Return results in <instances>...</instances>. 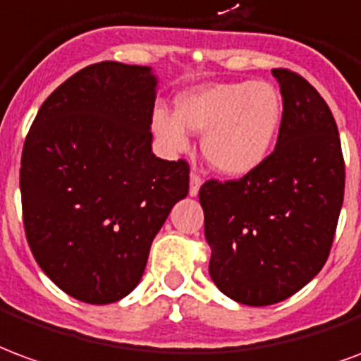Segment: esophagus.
<instances>
[{
    "label": "esophagus",
    "instance_id": "1",
    "mask_svg": "<svg viewBox=\"0 0 361 361\" xmlns=\"http://www.w3.org/2000/svg\"><path fill=\"white\" fill-rule=\"evenodd\" d=\"M200 186H202V177L198 173H190V196H198Z\"/></svg>",
    "mask_w": 361,
    "mask_h": 361
}]
</instances>
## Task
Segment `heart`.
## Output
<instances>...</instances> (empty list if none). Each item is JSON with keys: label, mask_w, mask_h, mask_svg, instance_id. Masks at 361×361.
I'll return each instance as SVG.
<instances>
[{"label": "heart", "mask_w": 361, "mask_h": 361, "mask_svg": "<svg viewBox=\"0 0 361 361\" xmlns=\"http://www.w3.org/2000/svg\"><path fill=\"white\" fill-rule=\"evenodd\" d=\"M283 96L267 82L209 84L178 97L177 115L155 109L154 130L177 154L188 131L204 133L202 154L213 169L240 177L269 155L283 123Z\"/></svg>", "instance_id": "b5f03b06"}]
</instances>
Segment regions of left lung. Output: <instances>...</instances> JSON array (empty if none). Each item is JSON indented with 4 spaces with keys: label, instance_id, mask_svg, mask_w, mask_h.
<instances>
[{
    "label": "left lung",
    "instance_id": "1",
    "mask_svg": "<svg viewBox=\"0 0 361 361\" xmlns=\"http://www.w3.org/2000/svg\"><path fill=\"white\" fill-rule=\"evenodd\" d=\"M283 96L277 146L238 180L200 188L209 275L246 306L283 302L325 265L344 200L335 117L306 78L273 69Z\"/></svg>",
    "mask_w": 361,
    "mask_h": 361
}]
</instances>
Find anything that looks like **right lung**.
I'll list each match as a JSON object with an SVG mask.
<instances>
[{"mask_svg": "<svg viewBox=\"0 0 361 361\" xmlns=\"http://www.w3.org/2000/svg\"><path fill=\"white\" fill-rule=\"evenodd\" d=\"M155 92L149 67L94 63L49 94L25 140L26 240L47 277L86 304L136 288L155 235L188 194V163L152 152Z\"/></svg>", "mask_w": 361, "mask_h": 361, "instance_id": "obj_1", "label": "right lung"}]
</instances>
